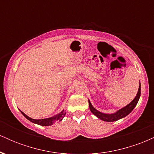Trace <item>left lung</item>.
<instances>
[{"mask_svg":"<svg viewBox=\"0 0 154 154\" xmlns=\"http://www.w3.org/2000/svg\"><path fill=\"white\" fill-rule=\"evenodd\" d=\"M140 96V82L138 91H137V95H136L135 98H134L130 103L128 104L127 106H125V107L120 109L119 110L116 111V112L113 113V114H106V113L100 112V111L97 110L96 109H95V108L93 106V105L91 104L90 100H88L90 110H91V112L93 113L95 116H97V117L99 118L100 119L103 120L104 122H115L120 119H122V118L125 117L126 116H128V114L133 110L134 108L136 106L137 102H138Z\"/></svg>","mask_w":154,"mask_h":154,"instance_id":"obj_1","label":"left lung"}]
</instances>
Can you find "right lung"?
Returning a JSON list of instances; mask_svg holds the SVG:
<instances>
[{
  "mask_svg": "<svg viewBox=\"0 0 154 154\" xmlns=\"http://www.w3.org/2000/svg\"><path fill=\"white\" fill-rule=\"evenodd\" d=\"M21 113L23 114V116L27 119L29 121H30L31 122L37 124V125H41V126H51V125H53L54 123L57 122H60L62 120V119L64 117L65 115H66V113H65L64 110H63L59 113V114H56L54 116H51V117L49 118H45V119H32V118L26 115L24 112H22V111L20 110Z\"/></svg>",
  "mask_w": 154,
  "mask_h": 154,
  "instance_id": "right-lung-1",
  "label": "right lung"
}]
</instances>
